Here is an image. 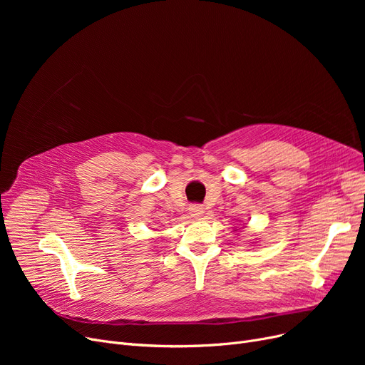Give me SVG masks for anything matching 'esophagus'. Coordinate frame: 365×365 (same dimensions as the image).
Here are the masks:
<instances>
[{
	"label": "esophagus",
	"instance_id": "1",
	"mask_svg": "<svg viewBox=\"0 0 365 365\" xmlns=\"http://www.w3.org/2000/svg\"><path fill=\"white\" fill-rule=\"evenodd\" d=\"M189 213H190V216H192V217L200 219L204 215V208L201 205H190Z\"/></svg>",
	"mask_w": 365,
	"mask_h": 365
}]
</instances>
